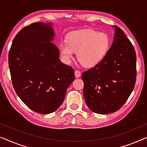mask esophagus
Here are the masks:
<instances>
[{"mask_svg":"<svg viewBox=\"0 0 147 147\" xmlns=\"http://www.w3.org/2000/svg\"><path fill=\"white\" fill-rule=\"evenodd\" d=\"M74 74H75V76L76 78L80 77V75H81V73H80L79 71H78V70H76V71H74Z\"/></svg>","mask_w":147,"mask_h":147,"instance_id":"obj_1","label":"esophagus"}]
</instances>
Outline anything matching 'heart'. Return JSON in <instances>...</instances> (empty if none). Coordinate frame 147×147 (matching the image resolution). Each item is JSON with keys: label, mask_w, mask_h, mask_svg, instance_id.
Segmentation results:
<instances>
[{"label": "heart", "mask_w": 147, "mask_h": 147, "mask_svg": "<svg viewBox=\"0 0 147 147\" xmlns=\"http://www.w3.org/2000/svg\"><path fill=\"white\" fill-rule=\"evenodd\" d=\"M109 47L108 35L90 29L70 33L67 42L62 41L59 45L61 56L65 62L71 61L74 53L78 52L79 61L88 67L96 65L104 58Z\"/></svg>", "instance_id": "obj_1"}]
</instances>
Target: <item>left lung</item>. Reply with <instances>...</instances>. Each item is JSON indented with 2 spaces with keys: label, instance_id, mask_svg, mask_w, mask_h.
Segmentation results:
<instances>
[{
  "label": "left lung",
  "instance_id": "1",
  "mask_svg": "<svg viewBox=\"0 0 147 147\" xmlns=\"http://www.w3.org/2000/svg\"><path fill=\"white\" fill-rule=\"evenodd\" d=\"M115 28L113 45L104 58L82 74L86 104L92 112L101 115L119 111L136 82L135 50L123 30Z\"/></svg>",
  "mask_w": 147,
  "mask_h": 147
}]
</instances>
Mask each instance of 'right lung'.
<instances>
[{
	"instance_id": "add662e5",
	"label": "right lung",
	"mask_w": 147,
	"mask_h": 147,
	"mask_svg": "<svg viewBox=\"0 0 147 147\" xmlns=\"http://www.w3.org/2000/svg\"><path fill=\"white\" fill-rule=\"evenodd\" d=\"M51 23L34 22L14 37L9 53L14 89L34 112L49 114L63 103L75 78L72 67L61 63L58 47L51 42Z\"/></svg>"
}]
</instances>
